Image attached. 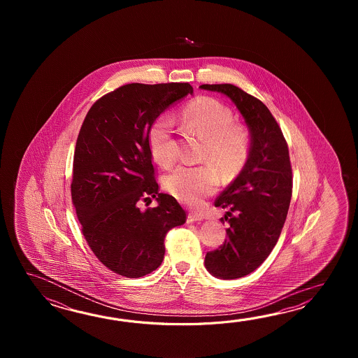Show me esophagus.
Here are the masks:
<instances>
[{
  "label": "esophagus",
  "instance_id": "obj_1",
  "mask_svg": "<svg viewBox=\"0 0 358 358\" xmlns=\"http://www.w3.org/2000/svg\"><path fill=\"white\" fill-rule=\"evenodd\" d=\"M203 220V216L201 213H188V222H194V221Z\"/></svg>",
  "mask_w": 358,
  "mask_h": 358
}]
</instances>
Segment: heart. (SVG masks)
Masks as SVG:
<instances>
[{
    "instance_id": "1",
    "label": "heart",
    "mask_w": 358,
    "mask_h": 358,
    "mask_svg": "<svg viewBox=\"0 0 358 358\" xmlns=\"http://www.w3.org/2000/svg\"><path fill=\"white\" fill-rule=\"evenodd\" d=\"M182 124L205 139L202 160L211 164L199 166L180 165L165 176V188L179 201L190 206L213 193L219 174L225 179L238 176L250 156L251 138L243 125L236 124L229 107L211 97H198L182 108ZM148 145L153 159L168 168L176 160L173 120L160 116L148 131Z\"/></svg>"
}]
</instances>
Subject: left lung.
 <instances>
[{
	"mask_svg": "<svg viewBox=\"0 0 358 358\" xmlns=\"http://www.w3.org/2000/svg\"><path fill=\"white\" fill-rule=\"evenodd\" d=\"M206 91L231 99L250 130V156L242 171L215 201L228 210V239L207 252L210 274L238 279L251 274L268 257L282 233L292 198V166L288 145L274 116L259 99L233 84H202Z\"/></svg>",
	"mask_w": 358,
	"mask_h": 358,
	"instance_id": "1",
	"label": "left lung"
}]
</instances>
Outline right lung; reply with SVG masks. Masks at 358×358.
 <instances>
[{
  "label": "right lung",
  "instance_id": "1",
  "mask_svg": "<svg viewBox=\"0 0 358 358\" xmlns=\"http://www.w3.org/2000/svg\"><path fill=\"white\" fill-rule=\"evenodd\" d=\"M189 83L125 84L93 103L76 139L71 199L88 245L111 271L141 278L160 266L165 236L187 213L159 192L148 131ZM158 206L141 210L142 200Z\"/></svg>",
  "mask_w": 358,
  "mask_h": 358
}]
</instances>
